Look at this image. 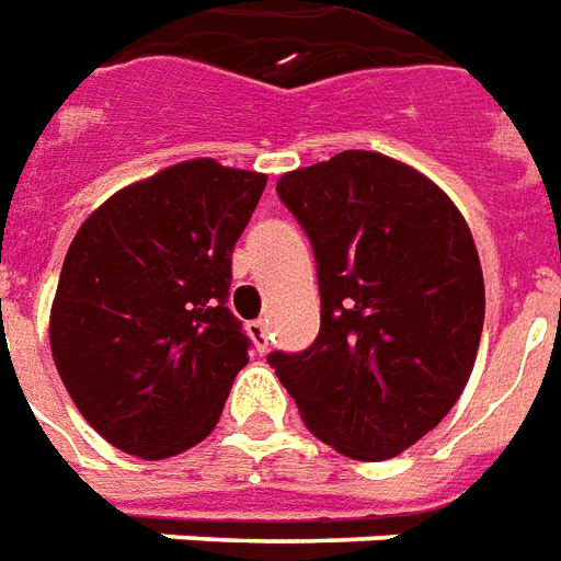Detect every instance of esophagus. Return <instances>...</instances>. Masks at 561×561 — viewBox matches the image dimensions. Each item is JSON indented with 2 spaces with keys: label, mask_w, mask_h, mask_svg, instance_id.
Returning a JSON list of instances; mask_svg holds the SVG:
<instances>
[{
  "label": "esophagus",
  "mask_w": 561,
  "mask_h": 561,
  "mask_svg": "<svg viewBox=\"0 0 561 561\" xmlns=\"http://www.w3.org/2000/svg\"><path fill=\"white\" fill-rule=\"evenodd\" d=\"M248 334H251L256 353H265V350H268V320L251 322V325H248Z\"/></svg>",
  "instance_id": "1"
}]
</instances>
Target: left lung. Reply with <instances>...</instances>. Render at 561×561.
I'll return each instance as SVG.
<instances>
[{"instance_id":"obj_1","label":"left lung","mask_w":561,"mask_h":561,"mask_svg":"<svg viewBox=\"0 0 561 561\" xmlns=\"http://www.w3.org/2000/svg\"><path fill=\"white\" fill-rule=\"evenodd\" d=\"M308 232L320 334L268 365L313 436L353 460L407 451L463 394L484 329V277L463 215L427 175L341 151L280 175Z\"/></svg>"}]
</instances>
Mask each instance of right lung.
Instances as JSON below:
<instances>
[{"mask_svg":"<svg viewBox=\"0 0 561 561\" xmlns=\"http://www.w3.org/2000/svg\"><path fill=\"white\" fill-rule=\"evenodd\" d=\"M263 173L196 158L122 187L73 236L50 350L77 410L142 460L203 443L251 341L227 308Z\"/></svg>","mask_w":561,"mask_h":561,"instance_id":"add662e5","label":"right lung"}]
</instances>
